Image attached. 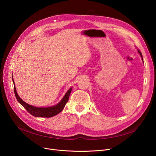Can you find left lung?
<instances>
[{
    "label": "left lung",
    "mask_w": 156,
    "mask_h": 156,
    "mask_svg": "<svg viewBox=\"0 0 156 156\" xmlns=\"http://www.w3.org/2000/svg\"><path fill=\"white\" fill-rule=\"evenodd\" d=\"M138 52L139 54L140 55V56H141V57H142V61H143V57H142V53L140 52V51H138ZM143 62H144V61H143Z\"/></svg>",
    "instance_id": "1"
}]
</instances>
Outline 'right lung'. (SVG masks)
Returning <instances> with one entry per match:
<instances>
[{"instance_id":"1","label":"right lung","mask_w":156,"mask_h":156,"mask_svg":"<svg viewBox=\"0 0 156 156\" xmlns=\"http://www.w3.org/2000/svg\"><path fill=\"white\" fill-rule=\"evenodd\" d=\"M12 81L14 85L13 79H12ZM14 94H15L16 98L18 101V102L20 103L23 107L27 109V111L30 114H31V115H33L35 117H38V118L39 117L51 118L57 115V114H58L59 112H61L62 111L65 105L66 104V103L68 101L69 95L72 90V88L68 90L67 92L64 95L62 100L58 104L54 106H51V107H48V108H38V107H35V106L31 105L26 103L25 102H24L20 97L17 92H16L15 85H14Z\"/></svg>"}]
</instances>
